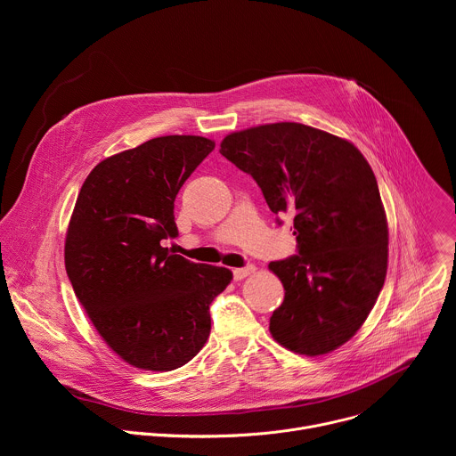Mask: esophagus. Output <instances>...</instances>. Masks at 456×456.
<instances>
[{"label":"esophagus","instance_id":"34e87169","mask_svg":"<svg viewBox=\"0 0 456 456\" xmlns=\"http://www.w3.org/2000/svg\"><path fill=\"white\" fill-rule=\"evenodd\" d=\"M256 271V267L254 265H245V267H240V269H234L232 271V276H234V280L238 281V280H243V278H247L248 274H252Z\"/></svg>","mask_w":456,"mask_h":456}]
</instances>
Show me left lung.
<instances>
[{"label":"left lung","instance_id":"1","mask_svg":"<svg viewBox=\"0 0 456 456\" xmlns=\"http://www.w3.org/2000/svg\"><path fill=\"white\" fill-rule=\"evenodd\" d=\"M220 153L256 180L274 215L294 216L297 254L269 265L285 289L273 338L303 355L345 345L387 269V222L370 164L352 142L297 122L231 134Z\"/></svg>","mask_w":456,"mask_h":456}]
</instances>
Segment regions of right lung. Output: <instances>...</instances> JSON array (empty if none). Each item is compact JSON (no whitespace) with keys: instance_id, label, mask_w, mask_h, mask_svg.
Returning <instances> with one entry per match:
<instances>
[{"instance_id":"obj_1","label":"right lung","mask_w":456,"mask_h":456,"mask_svg":"<svg viewBox=\"0 0 456 456\" xmlns=\"http://www.w3.org/2000/svg\"><path fill=\"white\" fill-rule=\"evenodd\" d=\"M215 142L151 139L99 162L85 180L64 241L77 299L106 345L151 371L183 366L211 332L209 305L232 273L162 247L178 234L175 199Z\"/></svg>"}]
</instances>
